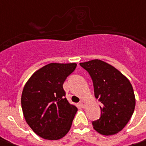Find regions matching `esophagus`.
Segmentation results:
<instances>
[{"label":"esophagus","mask_w":146,"mask_h":146,"mask_svg":"<svg viewBox=\"0 0 146 146\" xmlns=\"http://www.w3.org/2000/svg\"><path fill=\"white\" fill-rule=\"evenodd\" d=\"M80 106L81 108H84L85 107V102L84 101H81L80 102Z\"/></svg>","instance_id":"34e87169"}]
</instances>
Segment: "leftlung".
I'll use <instances>...</instances> for the list:
<instances>
[{"mask_svg":"<svg viewBox=\"0 0 146 146\" xmlns=\"http://www.w3.org/2000/svg\"><path fill=\"white\" fill-rule=\"evenodd\" d=\"M89 73L95 98L102 103L101 116L92 122L96 131L104 135L120 131L131 119L135 107L131 84L110 64L99 59L80 63Z\"/></svg>","mask_w":146,"mask_h":146,"instance_id":"8db88e82","label":"left lung"}]
</instances>
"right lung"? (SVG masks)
<instances>
[{
    "label": "right lung",
    "instance_id": "add662e5",
    "mask_svg": "<svg viewBox=\"0 0 146 146\" xmlns=\"http://www.w3.org/2000/svg\"><path fill=\"white\" fill-rule=\"evenodd\" d=\"M76 63H50L33 73L24 87L21 103L26 121L40 137L63 138L70 131L77 108L66 98L65 80Z\"/></svg>",
    "mask_w": 146,
    "mask_h": 146
}]
</instances>
